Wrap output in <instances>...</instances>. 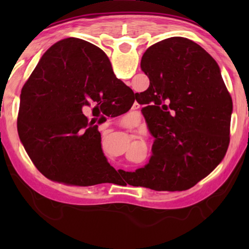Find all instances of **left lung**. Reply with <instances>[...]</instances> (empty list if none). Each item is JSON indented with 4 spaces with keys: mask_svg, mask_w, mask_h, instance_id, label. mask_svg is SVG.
Returning <instances> with one entry per match:
<instances>
[{
    "mask_svg": "<svg viewBox=\"0 0 249 249\" xmlns=\"http://www.w3.org/2000/svg\"><path fill=\"white\" fill-rule=\"evenodd\" d=\"M87 44L94 62L98 53L108 62L99 47ZM141 68L149 78L140 96L155 142L149 162L125 172V179L156 191L188 190L215 169L229 148L233 105L221 69L200 45L183 37L150 46Z\"/></svg>",
    "mask_w": 249,
    "mask_h": 249,
    "instance_id": "1",
    "label": "left lung"
}]
</instances>
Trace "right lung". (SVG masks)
I'll return each mask as SVG.
<instances>
[{"label": "right lung", "instance_id": "obj_1", "mask_svg": "<svg viewBox=\"0 0 249 249\" xmlns=\"http://www.w3.org/2000/svg\"><path fill=\"white\" fill-rule=\"evenodd\" d=\"M89 47L79 38L53 44L24 84L18 119L19 140L37 169L79 187L108 182L117 174L103 154L98 125L82 109L91 103L107 108L119 96H134L109 60L98 53L93 61Z\"/></svg>", "mask_w": 249, "mask_h": 249}]
</instances>
